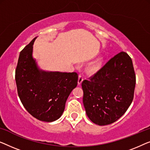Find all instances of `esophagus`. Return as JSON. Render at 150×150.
Listing matches in <instances>:
<instances>
[{
	"label": "esophagus",
	"mask_w": 150,
	"mask_h": 150,
	"mask_svg": "<svg viewBox=\"0 0 150 150\" xmlns=\"http://www.w3.org/2000/svg\"><path fill=\"white\" fill-rule=\"evenodd\" d=\"M83 81V76L82 74H79V78H78V84L79 85H81V83H82V81Z\"/></svg>",
	"instance_id": "obj_1"
}]
</instances>
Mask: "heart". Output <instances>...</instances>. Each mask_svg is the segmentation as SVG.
Instances as JSON below:
<instances>
[{
    "mask_svg": "<svg viewBox=\"0 0 150 150\" xmlns=\"http://www.w3.org/2000/svg\"><path fill=\"white\" fill-rule=\"evenodd\" d=\"M101 62L100 60H97L94 61L91 64H90L89 67H88V71L90 73H95L98 71L100 68Z\"/></svg>",
    "mask_w": 150,
    "mask_h": 150,
    "instance_id": "1",
    "label": "heart"
}]
</instances>
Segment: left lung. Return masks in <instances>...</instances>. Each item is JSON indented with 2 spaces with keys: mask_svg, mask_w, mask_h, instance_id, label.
I'll use <instances>...</instances> for the list:
<instances>
[{
  "mask_svg": "<svg viewBox=\"0 0 150 150\" xmlns=\"http://www.w3.org/2000/svg\"><path fill=\"white\" fill-rule=\"evenodd\" d=\"M135 83L131 58L120 52L90 80L82 82L83 103L89 119L99 126L117 121L133 100Z\"/></svg>",
  "mask_w": 150,
  "mask_h": 150,
  "instance_id": "1",
  "label": "left lung"
}]
</instances>
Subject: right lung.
I'll return each instance as SVG.
<instances>
[{
  "mask_svg": "<svg viewBox=\"0 0 150 150\" xmlns=\"http://www.w3.org/2000/svg\"><path fill=\"white\" fill-rule=\"evenodd\" d=\"M36 38L19 56L16 70L18 96L27 111L41 121L51 122L62 115L69 94L77 85L78 75L39 69L33 56Z\"/></svg>",
  "mask_w": 150,
  "mask_h": 150,
  "instance_id": "1",
  "label": "right lung"
}]
</instances>
